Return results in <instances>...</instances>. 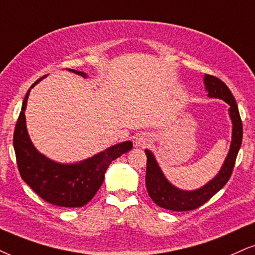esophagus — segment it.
<instances>
[{"label": "esophagus", "instance_id": "34e87169", "mask_svg": "<svg viewBox=\"0 0 255 255\" xmlns=\"http://www.w3.org/2000/svg\"><path fill=\"white\" fill-rule=\"evenodd\" d=\"M150 142H151V138H150L149 134L146 133H139L134 139V145L138 147H144L147 145Z\"/></svg>", "mask_w": 255, "mask_h": 255}]
</instances>
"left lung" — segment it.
<instances>
[{
    "label": "left lung",
    "mask_w": 255,
    "mask_h": 255,
    "mask_svg": "<svg viewBox=\"0 0 255 255\" xmlns=\"http://www.w3.org/2000/svg\"><path fill=\"white\" fill-rule=\"evenodd\" d=\"M203 81L209 98L221 99L229 105L228 113L232 125H233L229 151L221 169L213 180H210L208 183H206L199 189L183 190L175 187L165 177L158 162L156 161L155 155L150 150L145 149L147 158L145 184L147 193L157 206L164 209L174 210V212L196 209L203 203H206L210 197L214 196L219 190H221L231 177L235 159H237L241 142H243V122H241L237 102H235L231 90L224 81L218 79L216 77H213V75L206 74L203 77Z\"/></svg>",
    "instance_id": "left-lung-1"
}]
</instances>
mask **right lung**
Listing matches in <instances>:
<instances>
[{
  "label": "right lung",
  "mask_w": 255,
  "mask_h": 255,
  "mask_svg": "<svg viewBox=\"0 0 255 255\" xmlns=\"http://www.w3.org/2000/svg\"><path fill=\"white\" fill-rule=\"evenodd\" d=\"M87 78L84 72L68 70ZM40 78L30 86L22 103L14 131V150L20 175L26 183L47 202L65 208L83 207L92 200L103 184L105 172L113 159L132 149V142L115 144L104 151L77 163H59L41 153L31 143L26 125L27 100L30 90L45 79Z\"/></svg>",
  "instance_id": "1"
}]
</instances>
